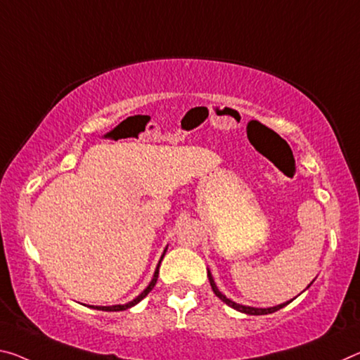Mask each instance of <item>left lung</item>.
<instances>
[{
	"label": "left lung",
	"instance_id": "obj_1",
	"mask_svg": "<svg viewBox=\"0 0 360 360\" xmlns=\"http://www.w3.org/2000/svg\"><path fill=\"white\" fill-rule=\"evenodd\" d=\"M208 278H210V285H211V288H213L214 295L218 296V298H219L221 301H224V303H226L227 306L233 307V309L240 311V312H243V314H250V316H264V314H272V312H276V311H278V309H282L283 306H287V304L290 303V301H287V303H283V304H278V306H274V307H264V309H262V307H252V306L238 304V303H236V301L226 298V295H222V293L219 292L218 287H216V283H214V281H213V276H211L210 271H208ZM309 285H311V283H309Z\"/></svg>",
	"mask_w": 360,
	"mask_h": 360
}]
</instances>
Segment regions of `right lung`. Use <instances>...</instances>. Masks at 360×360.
<instances>
[{"mask_svg": "<svg viewBox=\"0 0 360 360\" xmlns=\"http://www.w3.org/2000/svg\"><path fill=\"white\" fill-rule=\"evenodd\" d=\"M165 253H167V250H165V252H163V255H162V259H163ZM162 259L158 261V266H157L155 272H153V278H152V281H150V283L147 285V288L144 290V292H142L139 296H136V298H134L133 301H129V303H127V304H117V306H91V307H94V309H99V311H127L128 307H133L134 304H138L139 301H141L142 298H146V296L150 293V290H152L153 287H155V283H157V278H158V269H160V262H162Z\"/></svg>", "mask_w": 360, "mask_h": 360, "instance_id": "add662e5", "label": "right lung"}]
</instances>
